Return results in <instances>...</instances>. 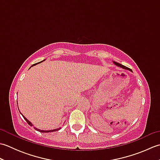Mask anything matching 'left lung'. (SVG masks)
Returning <instances> with one entry per match:
<instances>
[{"instance_id": "1", "label": "left lung", "mask_w": 160, "mask_h": 160, "mask_svg": "<svg viewBox=\"0 0 160 160\" xmlns=\"http://www.w3.org/2000/svg\"><path fill=\"white\" fill-rule=\"evenodd\" d=\"M114 62V64H115V65H117V66H118V67H122V68H123V69H128V70L131 71L130 69H128V67H125V66H124V65H122V64H120V63H118V62Z\"/></svg>"}]
</instances>
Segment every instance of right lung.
<instances>
[{
    "mask_svg": "<svg viewBox=\"0 0 160 160\" xmlns=\"http://www.w3.org/2000/svg\"><path fill=\"white\" fill-rule=\"evenodd\" d=\"M36 64H33L32 66H33V65H36ZM22 116H23L24 119H25V120H26V122H28V124L29 126H32V124L31 122H30L28 120V119H27L25 116H24V115H22ZM34 128L36 129V131H39V132H53V131H58V130H60V128H57V129H54V130H50V131H43V130H40V129H38V128H35V127H34Z\"/></svg>",
    "mask_w": 160,
    "mask_h": 160,
    "instance_id": "right-lung-1",
    "label": "right lung"
}]
</instances>
